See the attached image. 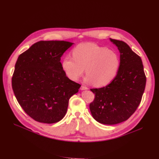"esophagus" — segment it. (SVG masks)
Returning <instances> with one entry per match:
<instances>
[{"label": "esophagus", "instance_id": "34e87169", "mask_svg": "<svg viewBox=\"0 0 159 159\" xmlns=\"http://www.w3.org/2000/svg\"><path fill=\"white\" fill-rule=\"evenodd\" d=\"M80 89H81V90H86V89H88V88L87 87H86L85 86L82 85L81 87H80Z\"/></svg>", "mask_w": 159, "mask_h": 159}]
</instances>
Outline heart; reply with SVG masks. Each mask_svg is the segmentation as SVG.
<instances>
[{
    "mask_svg": "<svg viewBox=\"0 0 159 159\" xmlns=\"http://www.w3.org/2000/svg\"><path fill=\"white\" fill-rule=\"evenodd\" d=\"M72 57L62 59V67L67 77L77 80L85 69V81L94 86L101 87L110 83L116 77L120 66L116 53L96 43H81L72 50Z\"/></svg>",
    "mask_w": 159,
    "mask_h": 159,
    "instance_id": "b5f03b06",
    "label": "heart"
}]
</instances>
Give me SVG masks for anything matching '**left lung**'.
Returning <instances> with one entry per match:
<instances>
[{
	"instance_id": "left-lung-1",
	"label": "left lung",
	"mask_w": 159,
	"mask_h": 159,
	"mask_svg": "<svg viewBox=\"0 0 159 159\" xmlns=\"http://www.w3.org/2000/svg\"><path fill=\"white\" fill-rule=\"evenodd\" d=\"M120 52L117 75L107 86L91 89L94 99L89 104L94 119L105 125L127 120L139 105L146 77L141 58L123 41L110 38Z\"/></svg>"
}]
</instances>
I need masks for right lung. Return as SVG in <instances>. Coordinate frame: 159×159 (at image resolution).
I'll use <instances>...</instances> for the list:
<instances>
[{"label": "right lung", "mask_w": 159, "mask_h": 159, "mask_svg": "<svg viewBox=\"0 0 159 159\" xmlns=\"http://www.w3.org/2000/svg\"><path fill=\"white\" fill-rule=\"evenodd\" d=\"M73 44L65 41H40L16 61L12 88L20 106L36 121L51 124L61 120L70 97L81 86L66 77L60 62Z\"/></svg>", "instance_id": "right-lung-1"}]
</instances>
